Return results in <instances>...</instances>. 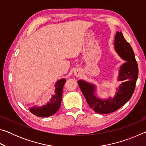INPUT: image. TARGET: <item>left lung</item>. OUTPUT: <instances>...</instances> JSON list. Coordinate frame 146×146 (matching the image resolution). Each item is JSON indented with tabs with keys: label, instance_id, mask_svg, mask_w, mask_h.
Here are the masks:
<instances>
[{
	"label": "left lung",
	"instance_id": "left-lung-1",
	"mask_svg": "<svg viewBox=\"0 0 146 146\" xmlns=\"http://www.w3.org/2000/svg\"><path fill=\"white\" fill-rule=\"evenodd\" d=\"M115 49L120 57L126 61L121 66L118 80L122 83L118 88L113 98L107 100L99 99L94 93L95 86L84 80H78V84L88 105L95 112L100 114H108L118 110L132 97L135 89L138 75L137 62L135 53L130 44L125 40L122 32L117 31L115 37Z\"/></svg>",
	"mask_w": 146,
	"mask_h": 146
}]
</instances>
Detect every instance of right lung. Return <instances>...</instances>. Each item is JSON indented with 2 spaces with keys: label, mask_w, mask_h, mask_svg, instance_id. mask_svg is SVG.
<instances>
[{
  "label": "right lung",
  "mask_w": 146,
  "mask_h": 146,
  "mask_svg": "<svg viewBox=\"0 0 146 146\" xmlns=\"http://www.w3.org/2000/svg\"><path fill=\"white\" fill-rule=\"evenodd\" d=\"M66 79H60L55 84V94L53 95L49 102L42 107H34L29 109V111L33 115L40 117H47L55 114L59 110L61 105L62 95Z\"/></svg>",
  "instance_id": "add662e5"
}]
</instances>
